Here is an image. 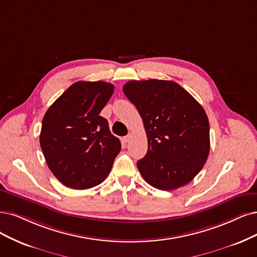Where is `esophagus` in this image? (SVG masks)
Wrapping results in <instances>:
<instances>
[{
	"instance_id": "esophagus-1",
	"label": "esophagus",
	"mask_w": 257,
	"mask_h": 257,
	"mask_svg": "<svg viewBox=\"0 0 257 257\" xmlns=\"http://www.w3.org/2000/svg\"><path fill=\"white\" fill-rule=\"evenodd\" d=\"M131 140V136H126L125 138H123V141H125V143H129Z\"/></svg>"
}]
</instances>
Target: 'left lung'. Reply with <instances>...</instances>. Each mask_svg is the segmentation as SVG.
Instances as JSON below:
<instances>
[{
	"label": "left lung",
	"instance_id": "8db88e82",
	"mask_svg": "<svg viewBox=\"0 0 257 257\" xmlns=\"http://www.w3.org/2000/svg\"><path fill=\"white\" fill-rule=\"evenodd\" d=\"M122 91L146 130L148 150L137 164L142 177L162 191L191 182L210 153V123L201 104L170 80H131Z\"/></svg>",
	"mask_w": 257,
	"mask_h": 257
}]
</instances>
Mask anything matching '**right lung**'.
<instances>
[{
    "label": "right lung",
    "mask_w": 257,
    "mask_h": 257,
    "mask_svg": "<svg viewBox=\"0 0 257 257\" xmlns=\"http://www.w3.org/2000/svg\"><path fill=\"white\" fill-rule=\"evenodd\" d=\"M114 85L77 81L64 91L44 114L40 146L54 176L70 188L100 184L120 151V142L99 113Z\"/></svg>",
    "instance_id": "obj_1"
}]
</instances>
